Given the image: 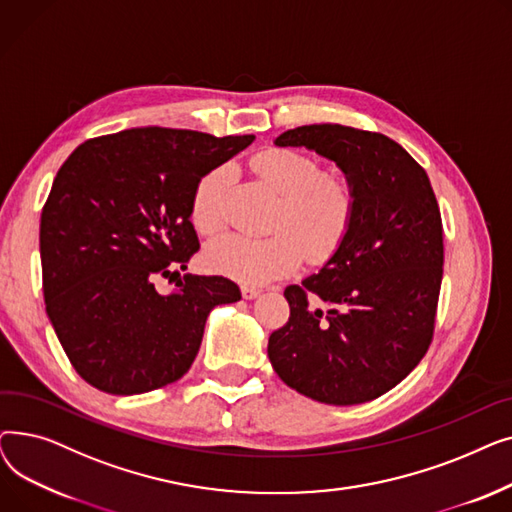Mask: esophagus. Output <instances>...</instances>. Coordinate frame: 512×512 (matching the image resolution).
<instances>
[{
    "label": "esophagus",
    "instance_id": "1",
    "mask_svg": "<svg viewBox=\"0 0 512 512\" xmlns=\"http://www.w3.org/2000/svg\"><path fill=\"white\" fill-rule=\"evenodd\" d=\"M240 292H242V299H247V301H251V299H257L259 294H261V288H255V286H240Z\"/></svg>",
    "mask_w": 512,
    "mask_h": 512
}]
</instances>
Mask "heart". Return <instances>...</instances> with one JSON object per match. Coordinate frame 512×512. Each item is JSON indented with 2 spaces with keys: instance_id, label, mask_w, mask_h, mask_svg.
<instances>
[{
  "instance_id": "heart-1",
  "label": "heart",
  "mask_w": 512,
  "mask_h": 512,
  "mask_svg": "<svg viewBox=\"0 0 512 512\" xmlns=\"http://www.w3.org/2000/svg\"><path fill=\"white\" fill-rule=\"evenodd\" d=\"M253 174L274 191L278 207L270 236L226 234L213 240L205 261L215 272L242 282H265L297 270L305 253L311 261L332 257L357 213V186L342 168H319L301 151L270 147L251 159ZM232 182L230 166L205 172L191 195V222L201 234L224 226V199Z\"/></svg>"
}]
</instances>
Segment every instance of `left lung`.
Segmentation results:
<instances>
[{"instance_id":"1","label":"left lung","mask_w":512,"mask_h":512,"mask_svg":"<svg viewBox=\"0 0 512 512\" xmlns=\"http://www.w3.org/2000/svg\"><path fill=\"white\" fill-rule=\"evenodd\" d=\"M276 145L334 159L357 186V213L319 274L284 290L290 317L267 355L297 392L361 405L405 380L434 340L444 272L434 188L382 132L311 124L286 130Z\"/></svg>"}]
</instances>
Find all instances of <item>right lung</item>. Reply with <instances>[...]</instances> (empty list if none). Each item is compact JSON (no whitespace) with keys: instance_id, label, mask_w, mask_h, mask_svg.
I'll list each match as a JSON object with an SVG mask.
<instances>
[{"instance_id":"obj_1","label":"right lung","mask_w":512,"mask_h":512,"mask_svg":"<svg viewBox=\"0 0 512 512\" xmlns=\"http://www.w3.org/2000/svg\"><path fill=\"white\" fill-rule=\"evenodd\" d=\"M253 139L145 126L89 139L64 161L41 211L43 297L93 388L130 396L180 380L209 311L240 301L232 280L180 270L199 251L197 180ZM159 279L177 290L161 295Z\"/></svg>"}]
</instances>
